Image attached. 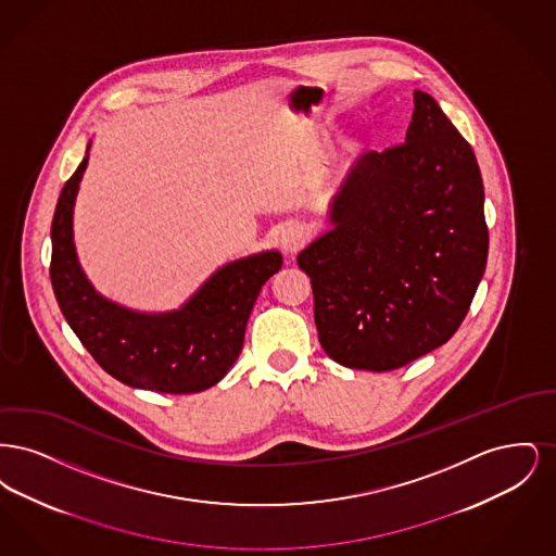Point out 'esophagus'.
Masks as SVG:
<instances>
[{
	"label": "esophagus",
	"instance_id": "1",
	"mask_svg": "<svg viewBox=\"0 0 556 556\" xmlns=\"http://www.w3.org/2000/svg\"><path fill=\"white\" fill-rule=\"evenodd\" d=\"M306 229L302 225H290L288 229L281 231L279 236V243H281V250L288 252V254H295L304 243H306Z\"/></svg>",
	"mask_w": 556,
	"mask_h": 556
}]
</instances>
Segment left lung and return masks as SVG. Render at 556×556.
Wrapping results in <instances>:
<instances>
[{"label":"left lung","instance_id":"obj_1","mask_svg":"<svg viewBox=\"0 0 556 556\" xmlns=\"http://www.w3.org/2000/svg\"><path fill=\"white\" fill-rule=\"evenodd\" d=\"M329 223L298 254L327 356L381 372L446 344L483 277L488 227L476 154L429 93L415 91L402 146L356 160Z\"/></svg>","mask_w":556,"mask_h":556}]
</instances>
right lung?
Segmentation results:
<instances>
[{
	"mask_svg": "<svg viewBox=\"0 0 556 556\" xmlns=\"http://www.w3.org/2000/svg\"><path fill=\"white\" fill-rule=\"evenodd\" d=\"M89 148L91 141L53 212L50 277L58 306L80 344L121 383L162 394L208 390L236 365L254 302L283 256L265 250L231 261L166 313L132 311L108 300L87 279L73 233Z\"/></svg>",
	"mask_w": 556,
	"mask_h": 556,
	"instance_id": "right-lung-1",
	"label": "right lung"
}]
</instances>
